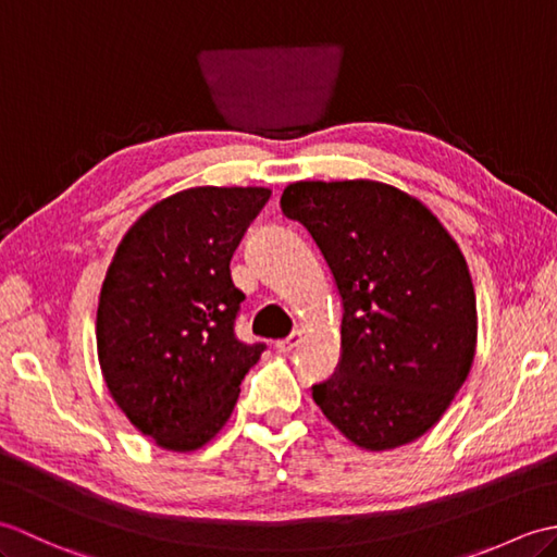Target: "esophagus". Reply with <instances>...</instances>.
I'll return each mask as SVG.
<instances>
[{"label": "esophagus", "mask_w": 557, "mask_h": 557, "mask_svg": "<svg viewBox=\"0 0 557 557\" xmlns=\"http://www.w3.org/2000/svg\"><path fill=\"white\" fill-rule=\"evenodd\" d=\"M299 342H301V333H299V330H294V333H292L289 337L275 342V349H277L280 354H289V351H294V349L299 347Z\"/></svg>", "instance_id": "obj_1"}]
</instances>
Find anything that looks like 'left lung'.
Segmentation results:
<instances>
[{
    "label": "left lung",
    "instance_id": "obj_1",
    "mask_svg": "<svg viewBox=\"0 0 557 557\" xmlns=\"http://www.w3.org/2000/svg\"><path fill=\"white\" fill-rule=\"evenodd\" d=\"M321 248L342 297V357L313 385L327 421L363 449L441 421L476 351L467 260L433 212L381 182H297L280 198Z\"/></svg>",
    "mask_w": 557,
    "mask_h": 557
}]
</instances>
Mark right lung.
Wrapping results in <instances>:
<instances>
[{"label": "right lung", "mask_w": 557, "mask_h": 557, "mask_svg": "<svg viewBox=\"0 0 557 557\" xmlns=\"http://www.w3.org/2000/svg\"><path fill=\"white\" fill-rule=\"evenodd\" d=\"M270 198L260 186H196L152 206L116 248L98 304L110 395L160 447L191 453L220 433L265 345L236 339L230 260Z\"/></svg>", "instance_id": "1"}]
</instances>
